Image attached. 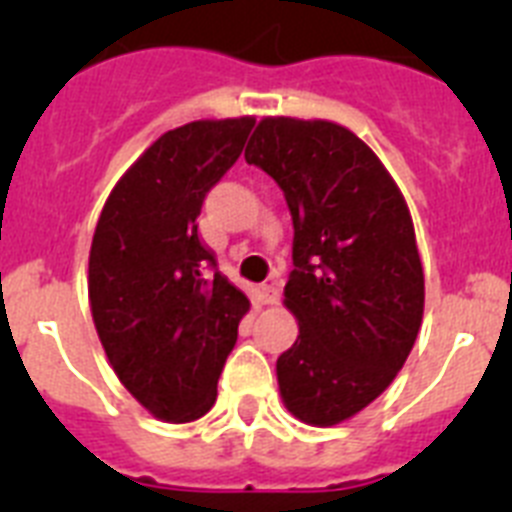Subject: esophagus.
<instances>
[{
  "label": "esophagus",
  "mask_w": 512,
  "mask_h": 512,
  "mask_svg": "<svg viewBox=\"0 0 512 512\" xmlns=\"http://www.w3.org/2000/svg\"><path fill=\"white\" fill-rule=\"evenodd\" d=\"M259 295H261V302H264V305H279V287L277 284H261V289H259Z\"/></svg>",
  "instance_id": "esophagus-1"
}]
</instances>
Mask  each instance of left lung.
Returning a JSON list of instances; mask_svg holds the SVG:
<instances>
[{"label": "left lung", "instance_id": "obj_1", "mask_svg": "<svg viewBox=\"0 0 512 512\" xmlns=\"http://www.w3.org/2000/svg\"><path fill=\"white\" fill-rule=\"evenodd\" d=\"M246 161L279 184L295 225L284 305L300 336L277 359L279 392L302 423H343L390 387L418 338L413 217L372 148L336 122L264 117Z\"/></svg>", "mask_w": 512, "mask_h": 512}]
</instances>
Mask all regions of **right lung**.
Wrapping results in <instances>:
<instances>
[{"label": "right lung", "mask_w": 512, "mask_h": 512, "mask_svg": "<svg viewBox=\"0 0 512 512\" xmlns=\"http://www.w3.org/2000/svg\"><path fill=\"white\" fill-rule=\"evenodd\" d=\"M253 117L169 130L122 174L89 251L99 341L130 395L166 423L215 405L217 379L251 302L200 241L207 192L238 161Z\"/></svg>", "instance_id": "obj_1"}]
</instances>
